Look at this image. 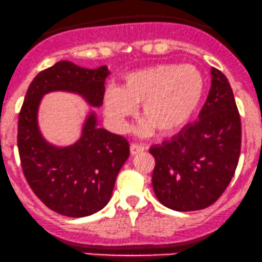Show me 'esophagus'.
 I'll use <instances>...</instances> for the list:
<instances>
[{"instance_id": "34e87169", "label": "esophagus", "mask_w": 262, "mask_h": 262, "mask_svg": "<svg viewBox=\"0 0 262 262\" xmlns=\"http://www.w3.org/2000/svg\"><path fill=\"white\" fill-rule=\"evenodd\" d=\"M145 150V147L141 145H137V143H131L130 145V152L131 155H137L140 152H142V151Z\"/></svg>"}]
</instances>
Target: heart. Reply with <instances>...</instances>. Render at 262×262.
Wrapping results in <instances>:
<instances>
[{
  "mask_svg": "<svg viewBox=\"0 0 262 262\" xmlns=\"http://www.w3.org/2000/svg\"><path fill=\"white\" fill-rule=\"evenodd\" d=\"M204 90V76L192 64L159 63L125 75L121 89L110 87L103 108L110 125L121 132L141 105L139 134L150 135L155 128L170 134L195 114Z\"/></svg>",
  "mask_w": 262,
  "mask_h": 262,
  "instance_id": "heart-1",
  "label": "heart"
}]
</instances>
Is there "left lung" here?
Returning <instances> with one entry per match:
<instances>
[{"label": "left lung", "mask_w": 262, "mask_h": 262, "mask_svg": "<svg viewBox=\"0 0 262 262\" xmlns=\"http://www.w3.org/2000/svg\"><path fill=\"white\" fill-rule=\"evenodd\" d=\"M241 150V120L226 76L211 69V89L198 122L155 145L152 187L162 205L196 211L212 205L229 186Z\"/></svg>", "instance_id": "obj_1"}]
</instances>
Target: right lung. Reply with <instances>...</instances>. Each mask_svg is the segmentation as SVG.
Here are the masks:
<instances>
[{"label":"right lung","instance_id":"1","mask_svg":"<svg viewBox=\"0 0 262 262\" xmlns=\"http://www.w3.org/2000/svg\"><path fill=\"white\" fill-rule=\"evenodd\" d=\"M108 75L107 66L90 70L60 61L33 78L19 111L17 145L24 175L36 196L60 215L83 217L103 209L130 146L125 137L98 127L94 110L87 112L77 141L63 147L52 145L38 125L42 97L71 92L98 108Z\"/></svg>","mask_w":262,"mask_h":262}]
</instances>
